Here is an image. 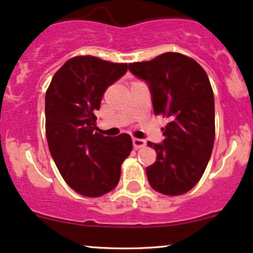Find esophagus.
I'll list each match as a JSON object with an SVG mask.
<instances>
[{
	"label": "esophagus",
	"instance_id": "esophagus-1",
	"mask_svg": "<svg viewBox=\"0 0 253 253\" xmlns=\"http://www.w3.org/2000/svg\"><path fill=\"white\" fill-rule=\"evenodd\" d=\"M132 143H133V146H134V149H141V147H144L145 145H146V141H145L144 139H139V138H133Z\"/></svg>",
	"mask_w": 253,
	"mask_h": 253
}]
</instances>
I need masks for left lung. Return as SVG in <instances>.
Listing matches in <instances>:
<instances>
[{"label": "left lung", "mask_w": 253, "mask_h": 253, "mask_svg": "<svg viewBox=\"0 0 253 253\" xmlns=\"http://www.w3.org/2000/svg\"><path fill=\"white\" fill-rule=\"evenodd\" d=\"M149 85L153 112L169 124L161 144L149 141L157 161L146 168L151 187L164 195H181L200 181L215 136L214 94L207 74L191 58L167 52L150 62L128 64Z\"/></svg>", "instance_id": "left-lung-1"}]
</instances>
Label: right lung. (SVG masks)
<instances>
[{"instance_id": "right-lung-1", "label": "right lung", "mask_w": 253, "mask_h": 253, "mask_svg": "<svg viewBox=\"0 0 253 253\" xmlns=\"http://www.w3.org/2000/svg\"><path fill=\"white\" fill-rule=\"evenodd\" d=\"M127 72V64L91 56L75 57L56 72L45 96L46 138L64 181L88 197H98L118 185L121 164L132 151L123 133L96 132L95 110L106 89Z\"/></svg>"}]
</instances>
